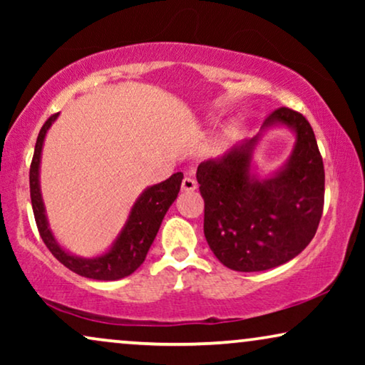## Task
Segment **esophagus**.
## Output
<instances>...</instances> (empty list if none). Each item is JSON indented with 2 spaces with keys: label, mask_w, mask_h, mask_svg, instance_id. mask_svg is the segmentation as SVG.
Here are the masks:
<instances>
[{
  "label": "esophagus",
  "mask_w": 365,
  "mask_h": 365,
  "mask_svg": "<svg viewBox=\"0 0 365 365\" xmlns=\"http://www.w3.org/2000/svg\"><path fill=\"white\" fill-rule=\"evenodd\" d=\"M196 187H197V182H196V179H194V178L186 176L182 179V191L191 192V191H196Z\"/></svg>",
  "instance_id": "esophagus-1"
}]
</instances>
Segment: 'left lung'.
Listing matches in <instances>:
<instances>
[{
    "mask_svg": "<svg viewBox=\"0 0 365 365\" xmlns=\"http://www.w3.org/2000/svg\"><path fill=\"white\" fill-rule=\"evenodd\" d=\"M276 123L296 131L292 156L276 176L259 181L249 174L259 136L197 166L204 236L232 271H267L291 261L312 241L322 217L326 174L311 124L289 108L269 114L262 129Z\"/></svg>",
    "mask_w": 365,
    "mask_h": 365,
    "instance_id": "1",
    "label": "left lung"
}]
</instances>
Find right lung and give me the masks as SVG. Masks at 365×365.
I'll return each mask as SVG.
<instances>
[{
	"instance_id": "1",
	"label": "right lung",
	"mask_w": 365,
	"mask_h": 365,
	"mask_svg": "<svg viewBox=\"0 0 365 365\" xmlns=\"http://www.w3.org/2000/svg\"><path fill=\"white\" fill-rule=\"evenodd\" d=\"M58 118V114H53L43 124L41 131L38 134L36 146H34V154L31 166H29V192H31V204L34 212V221H36L39 236L43 242L46 244L49 252L58 259L63 266H66L69 271L79 274L83 277L96 279V281H118L133 274L141 266L146 259V254L151 247V244L156 237L161 226L164 214L178 197L179 189L182 182V173L173 174L166 181L154 184L148 187L138 201L134 202L129 214V219L124 226L123 232L119 234L118 241L114 242L111 251H108L103 256L94 259H81L71 256L66 251H63L54 241L51 231L48 227L46 216H44V206L41 192H39V159H41L43 141L46 136L48 128Z\"/></svg>"
}]
</instances>
